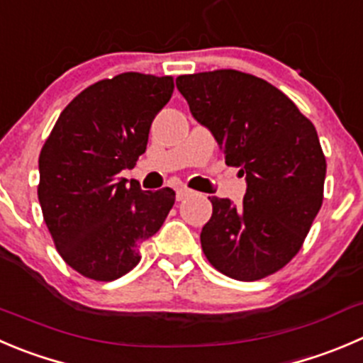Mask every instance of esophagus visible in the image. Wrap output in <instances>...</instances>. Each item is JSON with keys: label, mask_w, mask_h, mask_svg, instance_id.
I'll return each mask as SVG.
<instances>
[{"label": "esophagus", "mask_w": 363, "mask_h": 363, "mask_svg": "<svg viewBox=\"0 0 363 363\" xmlns=\"http://www.w3.org/2000/svg\"><path fill=\"white\" fill-rule=\"evenodd\" d=\"M189 189L188 188H179L177 191H175V199H177V202H182V200L186 199V196H189Z\"/></svg>", "instance_id": "esophagus-1"}]
</instances>
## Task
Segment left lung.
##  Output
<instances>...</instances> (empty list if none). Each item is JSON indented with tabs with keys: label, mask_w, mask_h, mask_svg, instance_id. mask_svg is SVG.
I'll use <instances>...</instances> for the list:
<instances>
[{
	"label": "left lung",
	"mask_w": 363,
	"mask_h": 363,
	"mask_svg": "<svg viewBox=\"0 0 363 363\" xmlns=\"http://www.w3.org/2000/svg\"><path fill=\"white\" fill-rule=\"evenodd\" d=\"M175 83L225 163L246 177L242 206L211 199L203 253L230 279H264L300 252L321 209L326 160L318 131L286 94L252 74L213 70Z\"/></svg>",
	"instance_id": "obj_1"
}]
</instances>
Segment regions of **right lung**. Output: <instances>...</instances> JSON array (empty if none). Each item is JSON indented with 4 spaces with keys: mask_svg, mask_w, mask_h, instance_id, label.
Masks as SVG:
<instances>
[{
    "mask_svg": "<svg viewBox=\"0 0 363 363\" xmlns=\"http://www.w3.org/2000/svg\"><path fill=\"white\" fill-rule=\"evenodd\" d=\"M174 94L170 76L125 72L97 81L60 113L38 157V202L58 253L92 280L121 279L140 262L175 191H143L118 177L145 152L150 124Z\"/></svg>",
    "mask_w": 363,
    "mask_h": 363,
    "instance_id": "add662e5",
    "label": "right lung"
}]
</instances>
